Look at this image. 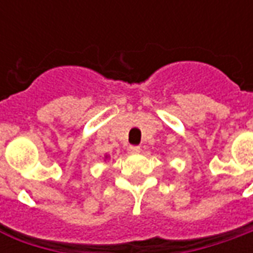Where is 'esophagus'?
Instances as JSON below:
<instances>
[{
	"mask_svg": "<svg viewBox=\"0 0 253 253\" xmlns=\"http://www.w3.org/2000/svg\"><path fill=\"white\" fill-rule=\"evenodd\" d=\"M128 151L130 152V154H139L140 147H137V145H129Z\"/></svg>",
	"mask_w": 253,
	"mask_h": 253,
	"instance_id": "34e87169",
	"label": "esophagus"
}]
</instances>
